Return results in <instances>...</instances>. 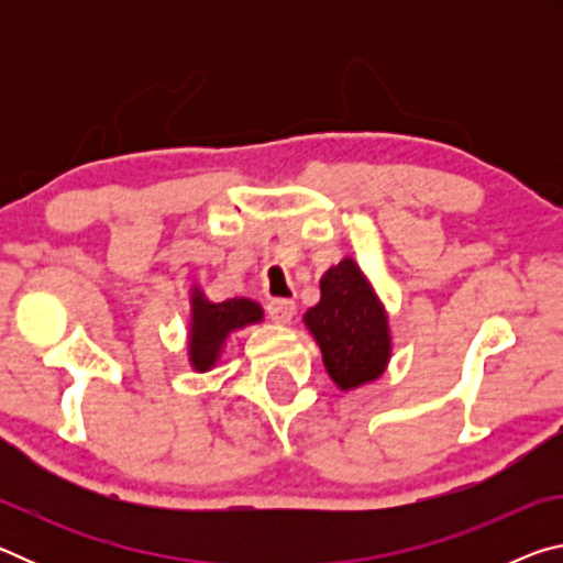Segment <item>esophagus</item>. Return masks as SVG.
<instances>
[{
    "mask_svg": "<svg viewBox=\"0 0 563 563\" xmlns=\"http://www.w3.org/2000/svg\"><path fill=\"white\" fill-rule=\"evenodd\" d=\"M265 310H268L271 320L275 322H290L292 316H295V302L292 300H285V298H273L268 300V305H265Z\"/></svg>",
    "mask_w": 563,
    "mask_h": 563,
    "instance_id": "esophagus-1",
    "label": "esophagus"
}]
</instances>
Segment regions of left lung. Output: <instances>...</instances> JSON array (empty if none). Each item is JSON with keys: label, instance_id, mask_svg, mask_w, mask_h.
Listing matches in <instances>:
<instances>
[{"label": "left lung", "instance_id": "left-lung-1", "mask_svg": "<svg viewBox=\"0 0 563 563\" xmlns=\"http://www.w3.org/2000/svg\"><path fill=\"white\" fill-rule=\"evenodd\" d=\"M320 292L305 322L322 350L328 375L342 389L383 375L389 357L387 318L365 275L345 258L322 275Z\"/></svg>", "mask_w": 563, "mask_h": 563}]
</instances>
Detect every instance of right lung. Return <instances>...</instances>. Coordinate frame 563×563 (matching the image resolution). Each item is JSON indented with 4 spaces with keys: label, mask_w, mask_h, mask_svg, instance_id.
Returning <instances> with one entry per match:
<instances>
[{
    "label": "right lung",
    "mask_w": 563,
    "mask_h": 563,
    "mask_svg": "<svg viewBox=\"0 0 563 563\" xmlns=\"http://www.w3.org/2000/svg\"><path fill=\"white\" fill-rule=\"evenodd\" d=\"M263 310L258 302L231 298L223 302H208L201 290L194 295V322H190V362L196 369L213 367L225 335L251 322H258Z\"/></svg>",
    "instance_id": "obj_1"
}]
</instances>
